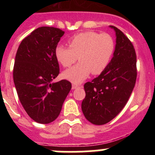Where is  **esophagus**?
Instances as JSON below:
<instances>
[{
	"mask_svg": "<svg viewBox=\"0 0 155 155\" xmlns=\"http://www.w3.org/2000/svg\"><path fill=\"white\" fill-rule=\"evenodd\" d=\"M80 87V86L78 85V84H72V89H76V88H78V87Z\"/></svg>",
	"mask_w": 155,
	"mask_h": 155,
	"instance_id": "1",
	"label": "esophagus"
}]
</instances>
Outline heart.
Returning a JSON list of instances; mask_svg holds the SVG:
<instances>
[{
    "label": "heart",
    "mask_w": 155,
    "mask_h": 155,
    "mask_svg": "<svg viewBox=\"0 0 155 155\" xmlns=\"http://www.w3.org/2000/svg\"><path fill=\"white\" fill-rule=\"evenodd\" d=\"M69 47L58 45L55 57L64 68H69L78 60L80 62L63 73L70 81L78 84L91 74L102 73L110 63L115 50V42L110 35L95 31L76 34L68 40Z\"/></svg>",
    "instance_id": "heart-1"
}]
</instances>
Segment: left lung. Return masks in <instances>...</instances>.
Masks as SVG:
<instances>
[{
  "mask_svg": "<svg viewBox=\"0 0 155 155\" xmlns=\"http://www.w3.org/2000/svg\"><path fill=\"white\" fill-rule=\"evenodd\" d=\"M109 27L116 36L113 57L99 76L84 85L82 112L94 125L107 124L121 112L137 79V56L132 42L119 28Z\"/></svg>",
  "mask_w": 155,
  "mask_h": 155,
  "instance_id": "left-lung-1",
  "label": "left lung"
}]
</instances>
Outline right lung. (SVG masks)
<instances>
[{"mask_svg": "<svg viewBox=\"0 0 155 155\" xmlns=\"http://www.w3.org/2000/svg\"><path fill=\"white\" fill-rule=\"evenodd\" d=\"M64 34L54 27L38 28L21 41L16 53V91L27 114L39 124H50L58 117L71 89L67 80L52 82L60 73L55 48Z\"/></svg>", "mask_w": 155, "mask_h": 155, "instance_id": "add662e5", "label": "right lung"}]
</instances>
